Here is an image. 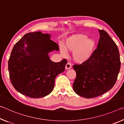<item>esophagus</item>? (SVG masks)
I'll use <instances>...</instances> for the list:
<instances>
[{"label":"esophagus","instance_id":"34e87169","mask_svg":"<svg viewBox=\"0 0 124 124\" xmlns=\"http://www.w3.org/2000/svg\"><path fill=\"white\" fill-rule=\"evenodd\" d=\"M66 70H70L71 68H72V65L70 63H67L66 65V67H65Z\"/></svg>","mask_w":124,"mask_h":124}]
</instances>
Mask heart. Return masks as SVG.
<instances>
[{"label": "heart", "mask_w": 124, "mask_h": 124, "mask_svg": "<svg viewBox=\"0 0 124 124\" xmlns=\"http://www.w3.org/2000/svg\"><path fill=\"white\" fill-rule=\"evenodd\" d=\"M66 47L73 51L72 57L75 62L83 63L91 57L96 47V41L92 38H88L86 35H75L67 40ZM61 50L62 54H66V50L63 46H61Z\"/></svg>", "instance_id": "1"}]
</instances>
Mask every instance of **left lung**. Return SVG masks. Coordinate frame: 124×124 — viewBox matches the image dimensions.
<instances>
[{
	"label": "left lung",
	"instance_id": "left-lung-1",
	"mask_svg": "<svg viewBox=\"0 0 124 124\" xmlns=\"http://www.w3.org/2000/svg\"><path fill=\"white\" fill-rule=\"evenodd\" d=\"M97 48L91 57L74 64L77 77L73 90L81 97L91 98L106 93L114 86L120 69V54L116 44L104 30L99 29Z\"/></svg>",
	"mask_w": 124,
	"mask_h": 124
}]
</instances>
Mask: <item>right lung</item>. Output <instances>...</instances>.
<instances>
[{"label":"right lung","mask_w":124,"mask_h":124,"mask_svg":"<svg viewBox=\"0 0 124 124\" xmlns=\"http://www.w3.org/2000/svg\"><path fill=\"white\" fill-rule=\"evenodd\" d=\"M50 35L41 32L25 34L15 44L8 61L11 84L20 93L32 98L43 97L54 89V79L64 72L67 61L50 60L48 53L58 51Z\"/></svg>","instance_id":"right-lung-1"}]
</instances>
